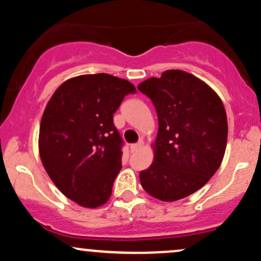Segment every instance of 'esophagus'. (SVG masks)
<instances>
[{"label": "esophagus", "instance_id": "obj_1", "mask_svg": "<svg viewBox=\"0 0 261 261\" xmlns=\"http://www.w3.org/2000/svg\"><path fill=\"white\" fill-rule=\"evenodd\" d=\"M143 147V141H139V142L137 143H134V145H131L130 146V149H131V152H136V151H139L140 148H142Z\"/></svg>", "mask_w": 261, "mask_h": 261}]
</instances>
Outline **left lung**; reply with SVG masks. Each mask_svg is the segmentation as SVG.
Wrapping results in <instances>:
<instances>
[{
  "instance_id": "8db88e82",
  "label": "left lung",
  "mask_w": 261,
  "mask_h": 261,
  "mask_svg": "<svg viewBox=\"0 0 261 261\" xmlns=\"http://www.w3.org/2000/svg\"><path fill=\"white\" fill-rule=\"evenodd\" d=\"M137 88L152 100L158 134L151 166L140 172L142 188L162 201H176L201 189L226 152L228 124L217 93L194 74L168 70Z\"/></svg>"
}]
</instances>
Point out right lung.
I'll list each match as a JSON object with an SVG mask.
<instances>
[{
	"mask_svg": "<svg viewBox=\"0 0 261 261\" xmlns=\"http://www.w3.org/2000/svg\"><path fill=\"white\" fill-rule=\"evenodd\" d=\"M133 83L108 73L65 81L47 101L39 130V154L50 179L80 206L97 208L121 169L122 140L114 113Z\"/></svg>",
	"mask_w": 261,
	"mask_h": 261,
	"instance_id": "add662e5",
	"label": "right lung"
}]
</instances>
